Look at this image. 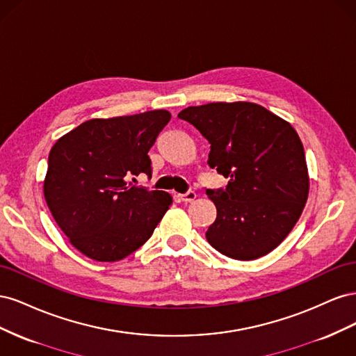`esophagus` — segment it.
Returning a JSON list of instances; mask_svg holds the SVG:
<instances>
[{
	"mask_svg": "<svg viewBox=\"0 0 356 356\" xmlns=\"http://www.w3.org/2000/svg\"><path fill=\"white\" fill-rule=\"evenodd\" d=\"M179 199H181L182 202H186V203L193 202V200L196 199V193H195V191H187L186 195H179Z\"/></svg>",
	"mask_w": 356,
	"mask_h": 356,
	"instance_id": "esophagus-1",
	"label": "esophagus"
}]
</instances>
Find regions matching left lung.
I'll return each instance as SVG.
<instances>
[{
	"instance_id": "obj_1",
	"label": "left lung",
	"mask_w": 356,
	"mask_h": 356,
	"mask_svg": "<svg viewBox=\"0 0 356 356\" xmlns=\"http://www.w3.org/2000/svg\"><path fill=\"white\" fill-rule=\"evenodd\" d=\"M178 117L208 139V165L229 178L207 188L217 218L208 242L234 260H255L281 243L309 195L305 148L294 127L252 102L188 106Z\"/></svg>"
}]
</instances>
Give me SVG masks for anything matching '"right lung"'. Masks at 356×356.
Instances as JSON below:
<instances>
[{
	"instance_id": "1",
	"label": "right lung",
	"mask_w": 356,
	"mask_h": 356,
	"mask_svg": "<svg viewBox=\"0 0 356 356\" xmlns=\"http://www.w3.org/2000/svg\"><path fill=\"white\" fill-rule=\"evenodd\" d=\"M169 120L166 110L93 118L51 147L44 179L47 207L86 257L118 261L131 255L169 209L168 193L130 181L152 175L148 152Z\"/></svg>"
}]
</instances>
